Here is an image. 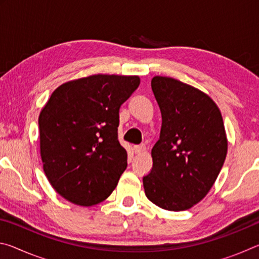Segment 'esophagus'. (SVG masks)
I'll return each instance as SVG.
<instances>
[{
  "label": "esophagus",
  "instance_id": "1",
  "mask_svg": "<svg viewBox=\"0 0 259 259\" xmlns=\"http://www.w3.org/2000/svg\"><path fill=\"white\" fill-rule=\"evenodd\" d=\"M134 151L136 154H140V153H144L146 151V147H145V145H138V146L134 147Z\"/></svg>",
  "mask_w": 259,
  "mask_h": 259
}]
</instances>
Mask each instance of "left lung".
I'll list each match as a JSON object with an SVG mask.
<instances>
[{
    "instance_id": "left-lung-1",
    "label": "left lung",
    "mask_w": 259,
    "mask_h": 259,
    "mask_svg": "<svg viewBox=\"0 0 259 259\" xmlns=\"http://www.w3.org/2000/svg\"><path fill=\"white\" fill-rule=\"evenodd\" d=\"M162 126L143 178L147 199L169 211L199 203L216 182L227 154L221 111L207 94L169 76L152 78Z\"/></svg>"
}]
</instances>
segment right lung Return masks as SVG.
Returning a JSON list of instances; mask_svg holds the SVG:
<instances>
[{"label":"right lung","instance_id":"right-lung-1","mask_svg":"<svg viewBox=\"0 0 259 259\" xmlns=\"http://www.w3.org/2000/svg\"><path fill=\"white\" fill-rule=\"evenodd\" d=\"M137 75L95 74L65 82L38 116L40 154L60 196L91 207L106 200L128 164L117 139L121 105L137 89Z\"/></svg>","mask_w":259,"mask_h":259}]
</instances>
